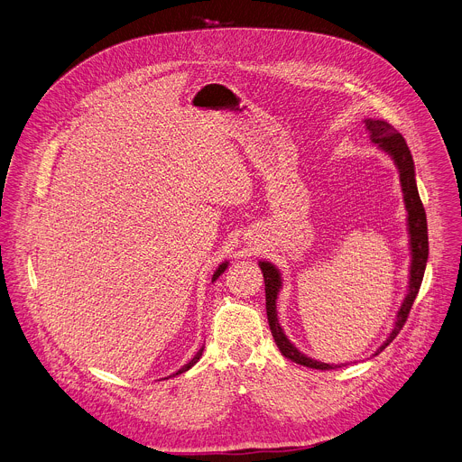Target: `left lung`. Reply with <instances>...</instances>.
Instances as JSON below:
<instances>
[{
    "mask_svg": "<svg viewBox=\"0 0 462 462\" xmlns=\"http://www.w3.org/2000/svg\"><path fill=\"white\" fill-rule=\"evenodd\" d=\"M365 134L369 135V139L378 144L380 148H383L393 159L394 164H397L399 171H401V182H402V191H404V201H406V208H408V221H410V234H411V254H413V263H411V280H410V292L399 310V318L397 323H394V328L391 331L389 338L385 340V344L376 351V355L380 351H383L397 335L401 333V328L404 327V323L408 321L410 310L413 307V301L419 294L422 278H424V271H426V261H428V223H426V212L420 201V195L415 184V168H413V159L410 153V148L404 141V137L394 129L391 124L383 122V120H365ZM263 278H265V296H267V318H269V325H271V333L276 340V346L280 347V351L283 353V356L291 358L292 362L305 365V367H312V369H321V371H331V369H340L344 365L349 364H340V365H331V364H323V362H316L305 355H301L283 335L282 327L278 323V314H276V298H278V291L282 287V280L280 274L276 271V267H273L271 263L261 261L259 263Z\"/></svg>",
    "mask_w": 462,
    "mask_h": 462,
    "instance_id": "left-lung-1",
    "label": "left lung"
}]
</instances>
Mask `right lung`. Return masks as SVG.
<instances>
[{
	"mask_svg": "<svg viewBox=\"0 0 462 462\" xmlns=\"http://www.w3.org/2000/svg\"><path fill=\"white\" fill-rule=\"evenodd\" d=\"M225 269H226V263H223V265H219V269H217V271L214 273V276H212V282H216V280H217V278H219V276L225 273ZM203 349H205V347H201V349H199V353H197V355H195V356H193V358H191V360H189L186 365H182V367H180V369H179L175 374H180V373L188 371V369H189V367H191V365H193L197 360L201 358V355H203Z\"/></svg>",
	"mask_w": 462,
	"mask_h": 462,
	"instance_id": "1",
	"label": "right lung"
}]
</instances>
